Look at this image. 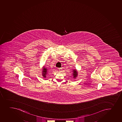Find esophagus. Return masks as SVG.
<instances>
[{
    "label": "esophagus",
    "mask_w": 122,
    "mask_h": 122,
    "mask_svg": "<svg viewBox=\"0 0 122 122\" xmlns=\"http://www.w3.org/2000/svg\"><path fill=\"white\" fill-rule=\"evenodd\" d=\"M59 72H61V71L62 70V69H61V68H59Z\"/></svg>",
    "instance_id": "34e87169"
}]
</instances>
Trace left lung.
<instances>
[{
  "label": "left lung",
  "instance_id": "left-lung-1",
  "mask_svg": "<svg viewBox=\"0 0 122 122\" xmlns=\"http://www.w3.org/2000/svg\"><path fill=\"white\" fill-rule=\"evenodd\" d=\"M72 75H73V77L74 78H76V76H77V75H78V72L76 71V70H73V74Z\"/></svg>",
  "mask_w": 122,
  "mask_h": 122
}]
</instances>
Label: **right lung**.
<instances>
[{"label": "right lung", "instance_id": "right-lung-1", "mask_svg": "<svg viewBox=\"0 0 122 122\" xmlns=\"http://www.w3.org/2000/svg\"><path fill=\"white\" fill-rule=\"evenodd\" d=\"M47 69L46 68H45L44 67L43 68V69L42 71V75L43 76L44 78H46V75L47 73Z\"/></svg>", "mask_w": 122, "mask_h": 122}]
</instances>
